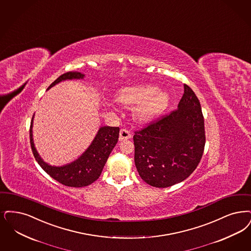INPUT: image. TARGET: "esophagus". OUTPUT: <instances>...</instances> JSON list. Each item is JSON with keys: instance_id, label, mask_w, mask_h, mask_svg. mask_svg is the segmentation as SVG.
<instances>
[{"instance_id": "obj_1", "label": "esophagus", "mask_w": 251, "mask_h": 251, "mask_svg": "<svg viewBox=\"0 0 251 251\" xmlns=\"http://www.w3.org/2000/svg\"><path fill=\"white\" fill-rule=\"evenodd\" d=\"M130 137H131V134L130 130L127 129H121L120 131V140H127V139H130Z\"/></svg>"}]
</instances>
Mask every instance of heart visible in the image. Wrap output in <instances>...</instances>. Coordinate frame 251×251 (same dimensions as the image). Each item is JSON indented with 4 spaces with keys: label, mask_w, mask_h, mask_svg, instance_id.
I'll use <instances>...</instances> for the list:
<instances>
[{
    "label": "heart",
    "mask_w": 251,
    "mask_h": 251,
    "mask_svg": "<svg viewBox=\"0 0 251 251\" xmlns=\"http://www.w3.org/2000/svg\"><path fill=\"white\" fill-rule=\"evenodd\" d=\"M171 96L165 90L152 84H135L119 90L117 100L124 106H134L132 115L138 122H148L160 116L170 103Z\"/></svg>",
    "instance_id": "heart-1"
}]
</instances>
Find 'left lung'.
<instances>
[{"label":"left lung","mask_w":251,"mask_h":251,"mask_svg":"<svg viewBox=\"0 0 251 251\" xmlns=\"http://www.w3.org/2000/svg\"><path fill=\"white\" fill-rule=\"evenodd\" d=\"M134 162L139 176L156 188H167L189 177L200 162L204 121L200 101L184 84L177 109L134 132Z\"/></svg>","instance_id":"left-lung-1"}]
</instances>
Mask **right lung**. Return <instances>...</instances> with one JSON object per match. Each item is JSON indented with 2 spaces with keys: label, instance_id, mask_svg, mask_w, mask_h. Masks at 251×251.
Masks as SVG:
<instances>
[{
  "label": "right lung",
  "instance_id": "obj_1",
  "mask_svg": "<svg viewBox=\"0 0 251 251\" xmlns=\"http://www.w3.org/2000/svg\"><path fill=\"white\" fill-rule=\"evenodd\" d=\"M85 75L79 72H68L59 76L48 88L50 90L56 84L67 79H82ZM32 122L31 119L30 128V139L31 151L38 164L52 178L61 183L64 186L73 188L86 187L97 180L107 161L111 151L115 148L119 140V127H100L95 138L90 144L88 150L75 161L63 166H51L42 160L36 151L32 138Z\"/></svg>",
  "mask_w": 251,
  "mask_h": 251
}]
</instances>
